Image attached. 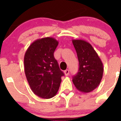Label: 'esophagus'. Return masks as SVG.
Returning a JSON list of instances; mask_svg holds the SVG:
<instances>
[{
	"label": "esophagus",
	"mask_w": 121,
	"mask_h": 121,
	"mask_svg": "<svg viewBox=\"0 0 121 121\" xmlns=\"http://www.w3.org/2000/svg\"><path fill=\"white\" fill-rule=\"evenodd\" d=\"M64 74H65V75H66V76H67V75H69V70H68V69H66V70L64 71Z\"/></svg>",
	"instance_id": "esophagus-1"
}]
</instances>
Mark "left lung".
<instances>
[{
    "label": "left lung",
    "instance_id": "1",
    "mask_svg": "<svg viewBox=\"0 0 121 121\" xmlns=\"http://www.w3.org/2000/svg\"><path fill=\"white\" fill-rule=\"evenodd\" d=\"M78 60L79 69L73 76V82L78 91L88 93L100 84L103 75V64L92 46L82 40H73Z\"/></svg>",
    "mask_w": 121,
    "mask_h": 121
}]
</instances>
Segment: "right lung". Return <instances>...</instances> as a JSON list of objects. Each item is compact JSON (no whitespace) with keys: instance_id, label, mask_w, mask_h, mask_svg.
Wrapping results in <instances>:
<instances>
[{"instance_id":"right-lung-1","label":"right lung","mask_w":121,"mask_h":121,"mask_svg":"<svg viewBox=\"0 0 121 121\" xmlns=\"http://www.w3.org/2000/svg\"><path fill=\"white\" fill-rule=\"evenodd\" d=\"M58 44V41L53 37L38 39L31 44L24 54L27 80L34 94L40 98L54 97L64 75L54 57Z\"/></svg>"}]
</instances>
